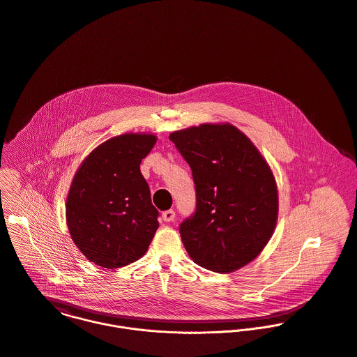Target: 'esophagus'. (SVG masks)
<instances>
[{"instance_id":"1","label":"esophagus","mask_w":357,"mask_h":357,"mask_svg":"<svg viewBox=\"0 0 357 357\" xmlns=\"http://www.w3.org/2000/svg\"><path fill=\"white\" fill-rule=\"evenodd\" d=\"M162 220L164 222H172L175 219V211L174 209H168V211H164L162 215H161Z\"/></svg>"}]
</instances>
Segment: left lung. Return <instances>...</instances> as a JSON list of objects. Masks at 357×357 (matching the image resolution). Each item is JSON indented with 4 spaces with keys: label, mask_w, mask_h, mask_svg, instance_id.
I'll list each match as a JSON object with an SVG mask.
<instances>
[{
    "label": "left lung",
    "mask_w": 357,
    "mask_h": 357,
    "mask_svg": "<svg viewBox=\"0 0 357 357\" xmlns=\"http://www.w3.org/2000/svg\"><path fill=\"white\" fill-rule=\"evenodd\" d=\"M169 139L190 165L196 185V211L179 226L189 256L219 274L246 266L277 225V182L270 165L229 123L174 131Z\"/></svg>",
    "instance_id": "obj_1"
}]
</instances>
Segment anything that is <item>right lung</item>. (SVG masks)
<instances>
[{
    "instance_id": "1",
    "label": "right lung",
    "mask_w": 357,
    "mask_h": 357,
    "mask_svg": "<svg viewBox=\"0 0 357 357\" xmlns=\"http://www.w3.org/2000/svg\"><path fill=\"white\" fill-rule=\"evenodd\" d=\"M153 134H123L97 146L77 171L66 205L73 241L87 260L119 268L145 255L159 227L139 164Z\"/></svg>"
}]
</instances>
